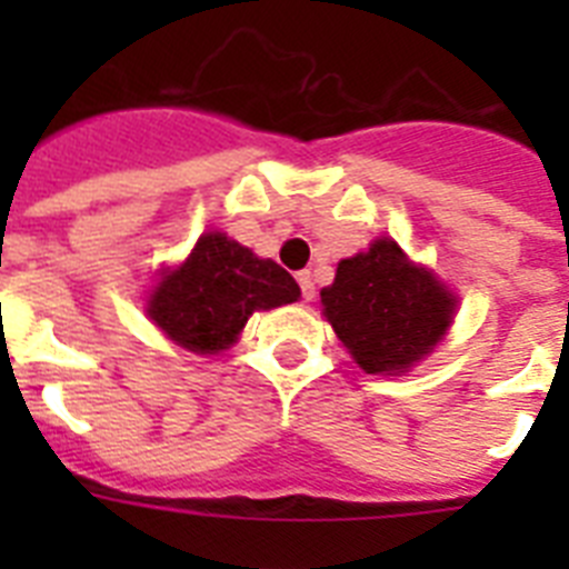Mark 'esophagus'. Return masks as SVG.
I'll list each match as a JSON object with an SVG mask.
<instances>
[{
  "instance_id": "34e87169",
  "label": "esophagus",
  "mask_w": 569,
  "mask_h": 569,
  "mask_svg": "<svg viewBox=\"0 0 569 569\" xmlns=\"http://www.w3.org/2000/svg\"><path fill=\"white\" fill-rule=\"evenodd\" d=\"M296 279H299L301 299L313 301L316 299V281H313V276H310V270H301V273L296 276Z\"/></svg>"
}]
</instances>
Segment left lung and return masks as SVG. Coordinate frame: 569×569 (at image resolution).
<instances>
[{
    "label": "left lung",
    "instance_id": "left-lung-1",
    "mask_svg": "<svg viewBox=\"0 0 569 569\" xmlns=\"http://www.w3.org/2000/svg\"><path fill=\"white\" fill-rule=\"evenodd\" d=\"M321 305L361 370L393 376L433 350L453 321L456 296L407 261L393 239H379L339 261Z\"/></svg>",
    "mask_w": 569,
    "mask_h": 569
}]
</instances>
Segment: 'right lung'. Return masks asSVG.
Returning a JSON list of instances; mask_svg holds the SVG:
<instances>
[{"mask_svg": "<svg viewBox=\"0 0 569 569\" xmlns=\"http://www.w3.org/2000/svg\"><path fill=\"white\" fill-rule=\"evenodd\" d=\"M299 296L293 276L273 259H259L224 233H204L182 268L156 284L148 313L190 353H219L256 310L290 305Z\"/></svg>", "mask_w": 569, "mask_h": 569, "instance_id": "obj_1", "label": "right lung"}]
</instances>
